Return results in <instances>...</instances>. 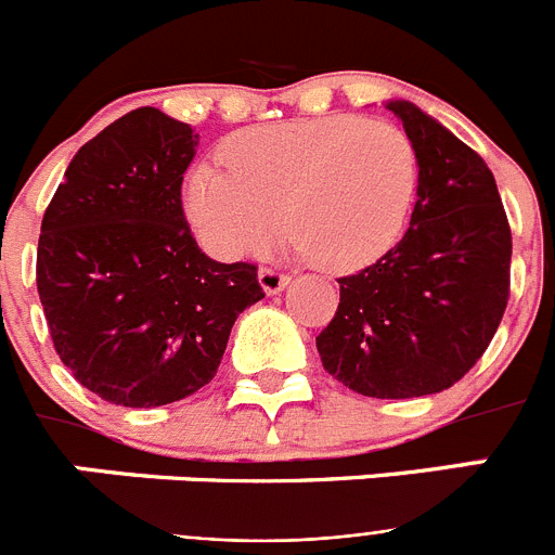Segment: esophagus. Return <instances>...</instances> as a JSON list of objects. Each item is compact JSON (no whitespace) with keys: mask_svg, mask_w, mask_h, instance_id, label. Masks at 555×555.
<instances>
[{"mask_svg":"<svg viewBox=\"0 0 555 555\" xmlns=\"http://www.w3.org/2000/svg\"><path fill=\"white\" fill-rule=\"evenodd\" d=\"M258 283H261V288L267 294H281L283 288L288 286V278H286V274H281V272H274V269L261 267V269H258Z\"/></svg>","mask_w":555,"mask_h":555,"instance_id":"esophagus-1","label":"esophagus"}]
</instances>
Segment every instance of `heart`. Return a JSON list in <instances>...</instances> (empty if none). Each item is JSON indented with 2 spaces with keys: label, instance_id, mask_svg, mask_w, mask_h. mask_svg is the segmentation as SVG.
Returning <instances> with one entry per match:
<instances>
[{
  "label": "heart",
  "instance_id": "1",
  "mask_svg": "<svg viewBox=\"0 0 555 555\" xmlns=\"http://www.w3.org/2000/svg\"><path fill=\"white\" fill-rule=\"evenodd\" d=\"M219 164H197L185 217L219 258L261 253L294 230V255L331 272L375 263L400 238L416 191L411 141L386 121L338 113L235 132Z\"/></svg>",
  "mask_w": 555,
  "mask_h": 555
}]
</instances>
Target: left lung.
I'll list each match as a JSON object with an SVG mask.
<instances>
[{"label": "left lung", "mask_w": 555, "mask_h": 555, "mask_svg": "<svg viewBox=\"0 0 555 555\" xmlns=\"http://www.w3.org/2000/svg\"><path fill=\"white\" fill-rule=\"evenodd\" d=\"M386 107L420 166L411 224L384 258L338 278L317 350L347 389L403 400L450 389L483 356L508 302L512 230L478 152L414 102Z\"/></svg>", "instance_id": "left-lung-1"}]
</instances>
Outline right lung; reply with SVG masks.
Segmentation results:
<instances>
[{"label": "right lung", "instance_id": "obj_1", "mask_svg": "<svg viewBox=\"0 0 555 555\" xmlns=\"http://www.w3.org/2000/svg\"><path fill=\"white\" fill-rule=\"evenodd\" d=\"M199 135L135 107L82 144L49 203L36 283L55 350L102 400L155 409L217 375L230 327L263 300L253 263L203 253L180 185Z\"/></svg>", "mask_w": 555, "mask_h": 555}]
</instances>
